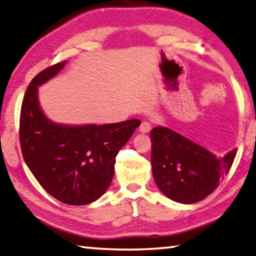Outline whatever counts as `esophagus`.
Instances as JSON below:
<instances>
[{"label": "esophagus", "mask_w": 256, "mask_h": 256, "mask_svg": "<svg viewBox=\"0 0 256 256\" xmlns=\"http://www.w3.org/2000/svg\"><path fill=\"white\" fill-rule=\"evenodd\" d=\"M151 128H152V123L150 121H146V120L143 121L141 123V125H140V132H142V133H148L150 131H151Z\"/></svg>", "instance_id": "34e87169"}]
</instances>
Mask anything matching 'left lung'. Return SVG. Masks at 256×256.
<instances>
[{
  "mask_svg": "<svg viewBox=\"0 0 256 256\" xmlns=\"http://www.w3.org/2000/svg\"><path fill=\"white\" fill-rule=\"evenodd\" d=\"M152 173L158 188L175 202L201 201L228 175L236 150L216 158L206 148L168 128L156 126L151 134Z\"/></svg>",
  "mask_w": 256,
  "mask_h": 256,
  "instance_id": "obj_1",
  "label": "left lung"
}]
</instances>
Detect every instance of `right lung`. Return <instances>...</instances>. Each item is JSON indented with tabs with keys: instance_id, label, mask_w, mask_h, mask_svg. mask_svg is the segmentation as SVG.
Listing matches in <instances>:
<instances>
[{
	"instance_id": "1",
	"label": "right lung",
	"mask_w": 256,
	"mask_h": 256,
	"mask_svg": "<svg viewBox=\"0 0 256 256\" xmlns=\"http://www.w3.org/2000/svg\"><path fill=\"white\" fill-rule=\"evenodd\" d=\"M65 63L43 70L28 86L20 115V144L25 163L45 191L65 204L85 205L106 191L115 158L141 121L80 126L50 121L40 108L38 86Z\"/></svg>"
}]
</instances>
